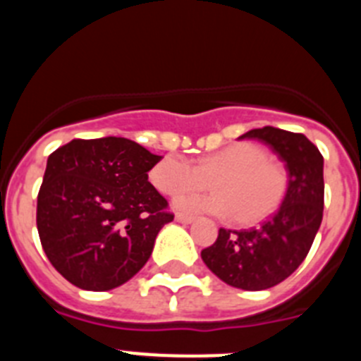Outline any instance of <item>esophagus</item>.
Returning <instances> with one entry per match:
<instances>
[{
  "label": "esophagus",
  "instance_id": "obj_1",
  "mask_svg": "<svg viewBox=\"0 0 361 361\" xmlns=\"http://www.w3.org/2000/svg\"><path fill=\"white\" fill-rule=\"evenodd\" d=\"M175 220H177V222H180V224H191V222H193V216H190V215H183V213H177V215H175Z\"/></svg>",
  "mask_w": 361,
  "mask_h": 361
}]
</instances>
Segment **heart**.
<instances>
[{"mask_svg":"<svg viewBox=\"0 0 361 361\" xmlns=\"http://www.w3.org/2000/svg\"><path fill=\"white\" fill-rule=\"evenodd\" d=\"M149 180L164 195L202 190L212 183L213 193L184 195L175 206L186 213L229 216L237 224H257L271 216L288 193V173L255 142H235L191 164L180 155H166L153 166Z\"/></svg>","mask_w":361,"mask_h":361,"instance_id":"obj_1","label":"heart"}]
</instances>
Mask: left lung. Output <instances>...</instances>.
<instances>
[{
    "label": "left lung",
    "mask_w": 361,
    "mask_h": 361,
    "mask_svg": "<svg viewBox=\"0 0 361 361\" xmlns=\"http://www.w3.org/2000/svg\"><path fill=\"white\" fill-rule=\"evenodd\" d=\"M238 139H258L279 155L288 170V193L258 228H220L215 244L200 257L231 288L262 291L288 279L311 250L324 215V157L304 133L273 126L250 130Z\"/></svg>",
    "instance_id": "1"
}]
</instances>
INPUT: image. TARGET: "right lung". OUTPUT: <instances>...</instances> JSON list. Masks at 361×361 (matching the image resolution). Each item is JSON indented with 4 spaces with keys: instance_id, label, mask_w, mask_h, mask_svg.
<instances>
[{
    "instance_id": "add662e5",
    "label": "right lung",
    "mask_w": 361,
    "mask_h": 361,
    "mask_svg": "<svg viewBox=\"0 0 361 361\" xmlns=\"http://www.w3.org/2000/svg\"><path fill=\"white\" fill-rule=\"evenodd\" d=\"M161 159L124 137L73 139L49 157L37 231L50 264L75 288L110 291L148 262L173 220L148 183Z\"/></svg>"
}]
</instances>
